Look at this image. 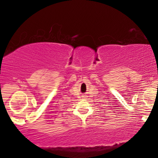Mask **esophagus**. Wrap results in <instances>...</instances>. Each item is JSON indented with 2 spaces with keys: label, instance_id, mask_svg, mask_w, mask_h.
I'll list each match as a JSON object with an SVG mask.
<instances>
[{
  "label": "esophagus",
  "instance_id": "obj_1",
  "mask_svg": "<svg viewBox=\"0 0 158 158\" xmlns=\"http://www.w3.org/2000/svg\"><path fill=\"white\" fill-rule=\"evenodd\" d=\"M86 97L87 96L85 95H82V98H86Z\"/></svg>",
  "mask_w": 158,
  "mask_h": 158
}]
</instances>
